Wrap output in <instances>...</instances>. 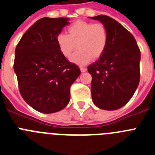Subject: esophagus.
<instances>
[{
  "label": "esophagus",
  "instance_id": "34e87169",
  "mask_svg": "<svg viewBox=\"0 0 155 155\" xmlns=\"http://www.w3.org/2000/svg\"><path fill=\"white\" fill-rule=\"evenodd\" d=\"M80 69L81 72H85V71H87V68H83V67H81V68H80Z\"/></svg>",
  "mask_w": 155,
  "mask_h": 155
}]
</instances>
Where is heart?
Returning <instances> with one entry per match:
<instances>
[{"label": "heart", "mask_w": 155, "mask_h": 155, "mask_svg": "<svg viewBox=\"0 0 155 155\" xmlns=\"http://www.w3.org/2000/svg\"><path fill=\"white\" fill-rule=\"evenodd\" d=\"M68 35L59 33L56 42L59 50L65 57L78 47L71 57L76 64L84 65L91 59H98L104 53L108 42V31L102 23L78 20L68 27Z\"/></svg>", "instance_id": "obj_1"}]
</instances>
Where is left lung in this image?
Instances as JSON below:
<instances>
[{"label":"left lung","instance_id":"8db88e82","mask_svg":"<svg viewBox=\"0 0 155 155\" xmlns=\"http://www.w3.org/2000/svg\"><path fill=\"white\" fill-rule=\"evenodd\" d=\"M106 27L108 42L98 61L87 67L91 96L97 107L116 110L130 100L140 82V51L134 35L107 15L91 17Z\"/></svg>","mask_w":155,"mask_h":155}]
</instances>
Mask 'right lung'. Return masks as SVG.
<instances>
[{"label":"right lung","instance_id":"add662e5","mask_svg":"<svg viewBox=\"0 0 155 155\" xmlns=\"http://www.w3.org/2000/svg\"><path fill=\"white\" fill-rule=\"evenodd\" d=\"M69 24L66 18H42L25 32L15 49L14 70L23 99L38 112L53 113L69 103L70 88L81 74L63 56L56 37Z\"/></svg>","mask_w":155,"mask_h":155}]
</instances>
